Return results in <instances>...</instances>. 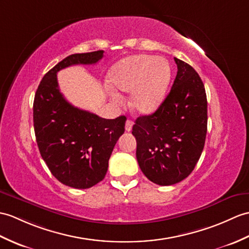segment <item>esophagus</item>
Segmentation results:
<instances>
[{
	"label": "esophagus",
	"mask_w": 249,
	"mask_h": 249,
	"mask_svg": "<svg viewBox=\"0 0 249 249\" xmlns=\"http://www.w3.org/2000/svg\"><path fill=\"white\" fill-rule=\"evenodd\" d=\"M132 125H134V123H132V121L127 120L126 123H125V130L126 131H130L132 129Z\"/></svg>",
	"instance_id": "obj_1"
}]
</instances>
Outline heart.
I'll list each match as a JSON object with an SVG mask.
<instances>
[{
	"instance_id": "heart-1",
	"label": "heart",
	"mask_w": 249,
	"mask_h": 249,
	"mask_svg": "<svg viewBox=\"0 0 249 249\" xmlns=\"http://www.w3.org/2000/svg\"><path fill=\"white\" fill-rule=\"evenodd\" d=\"M171 79L163 58L136 55L119 61L109 70L107 84L117 93L131 92L130 106L141 114L155 112L162 104Z\"/></svg>"
}]
</instances>
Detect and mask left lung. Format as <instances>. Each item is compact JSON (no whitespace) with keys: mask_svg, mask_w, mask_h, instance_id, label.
I'll list each match as a JSON object with an SVG mask.
<instances>
[{"mask_svg":"<svg viewBox=\"0 0 249 249\" xmlns=\"http://www.w3.org/2000/svg\"><path fill=\"white\" fill-rule=\"evenodd\" d=\"M170 93L154 113L132 126L137 160L143 174L159 186L187 178L197 163L207 135V96L194 69L178 58Z\"/></svg>","mask_w":249,"mask_h":249,"instance_id":"8db88e82","label":"left lung"}]
</instances>
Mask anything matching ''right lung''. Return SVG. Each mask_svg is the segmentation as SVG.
<instances>
[{"label":"right lung","instance_id":"right-lung-1","mask_svg":"<svg viewBox=\"0 0 249 249\" xmlns=\"http://www.w3.org/2000/svg\"><path fill=\"white\" fill-rule=\"evenodd\" d=\"M104 51L73 54L46 73L35 94L34 128L39 152L53 176L68 187L88 189L102 181L126 117L108 120L69 103L57 72L74 65H94Z\"/></svg>","mask_w":249,"mask_h":249}]
</instances>
